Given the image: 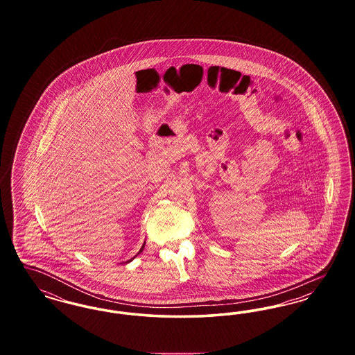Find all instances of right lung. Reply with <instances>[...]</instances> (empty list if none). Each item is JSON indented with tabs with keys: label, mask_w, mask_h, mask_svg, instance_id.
Segmentation results:
<instances>
[{
	"label": "right lung",
	"mask_w": 355,
	"mask_h": 355,
	"mask_svg": "<svg viewBox=\"0 0 355 355\" xmlns=\"http://www.w3.org/2000/svg\"><path fill=\"white\" fill-rule=\"evenodd\" d=\"M144 248H145V243H144V245H142V248H141V250H139V253H141V252H142V250H144ZM130 261H132V259H130ZM130 261H128V262H130Z\"/></svg>",
	"instance_id": "1"
}]
</instances>
